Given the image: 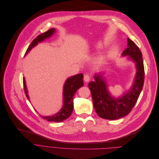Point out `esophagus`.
I'll return each mask as SVG.
<instances>
[{
    "mask_svg": "<svg viewBox=\"0 0 159 159\" xmlns=\"http://www.w3.org/2000/svg\"><path fill=\"white\" fill-rule=\"evenodd\" d=\"M90 78H91V76L89 75H88V74L84 75V81L88 82L90 80Z\"/></svg>",
    "mask_w": 159,
    "mask_h": 159,
    "instance_id": "34e87169",
    "label": "esophagus"
}]
</instances>
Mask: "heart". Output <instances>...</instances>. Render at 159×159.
Returning a JSON list of instances; mask_svg holds the SVG:
<instances>
[{
    "mask_svg": "<svg viewBox=\"0 0 159 159\" xmlns=\"http://www.w3.org/2000/svg\"><path fill=\"white\" fill-rule=\"evenodd\" d=\"M102 60V57H100V58L98 59V61H101Z\"/></svg>",
    "mask_w": 159,
    "mask_h": 159,
    "instance_id": "heart-1",
    "label": "heart"
}]
</instances>
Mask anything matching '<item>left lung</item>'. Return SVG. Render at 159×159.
Here are the masks:
<instances>
[{"instance_id":"obj_1","label":"left lung","mask_w":159,"mask_h":159,"mask_svg":"<svg viewBox=\"0 0 159 159\" xmlns=\"http://www.w3.org/2000/svg\"><path fill=\"white\" fill-rule=\"evenodd\" d=\"M122 56H129V58L136 64V76L129 92L118 98H113L107 89L104 78L100 75H95V81L88 84L95 111L100 117L104 119L116 120L128 115L137 102L143 88L145 71L142 54L139 47L129 38L128 48L123 52Z\"/></svg>"}]
</instances>
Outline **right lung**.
I'll return each mask as SVG.
<instances>
[{
  "label": "right lung",
  "mask_w": 159,
  "mask_h": 159,
  "mask_svg": "<svg viewBox=\"0 0 159 159\" xmlns=\"http://www.w3.org/2000/svg\"><path fill=\"white\" fill-rule=\"evenodd\" d=\"M55 32L54 29H51L48 31L45 32L44 33H43L34 39L33 42L30 43L29 46L28 47L24 56H25L30 49L34 47L36 45L38 44V43H40L44 41L45 39L49 38L52 35V34ZM83 74H78L69 78L65 82L64 85V89H63V104L62 109L56 114L53 116H41L48 121H53V122H61L66 120L69 118L71 115L72 114L73 110V96L76 91L81 87L83 86ZM23 84H24V92L25 93L26 97L27 99L29 100V95L27 94V89L26 88L25 81L24 78H23Z\"/></svg>",
  "instance_id": "right-lung-1"
}]
</instances>
